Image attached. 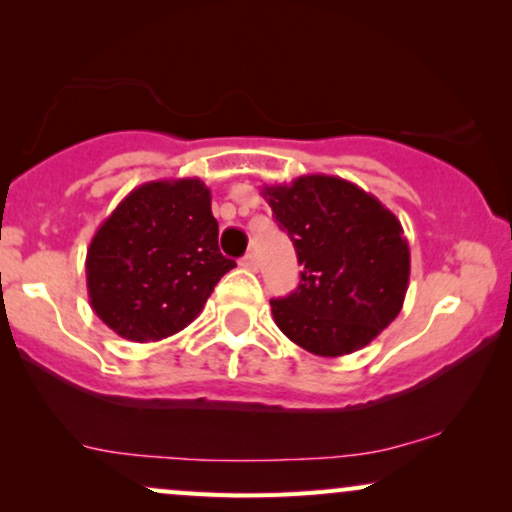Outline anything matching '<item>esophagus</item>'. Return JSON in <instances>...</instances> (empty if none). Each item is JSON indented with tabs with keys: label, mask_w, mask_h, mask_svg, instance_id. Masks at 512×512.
Listing matches in <instances>:
<instances>
[{
	"label": "esophagus",
	"mask_w": 512,
	"mask_h": 512,
	"mask_svg": "<svg viewBox=\"0 0 512 512\" xmlns=\"http://www.w3.org/2000/svg\"><path fill=\"white\" fill-rule=\"evenodd\" d=\"M242 268H247V270H256L258 268V261H256V256L254 254H247L242 258Z\"/></svg>",
	"instance_id": "1"
}]
</instances>
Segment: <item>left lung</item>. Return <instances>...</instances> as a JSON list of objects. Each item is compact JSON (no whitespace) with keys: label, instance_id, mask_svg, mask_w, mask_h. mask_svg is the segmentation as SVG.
<instances>
[{"label":"left lung","instance_id":"left-lung-1","mask_svg":"<svg viewBox=\"0 0 512 512\" xmlns=\"http://www.w3.org/2000/svg\"><path fill=\"white\" fill-rule=\"evenodd\" d=\"M261 195L303 265L298 289L270 300L279 331L331 359L373 342L398 317L408 291L401 221L375 195L328 174L263 186Z\"/></svg>","mask_w":512,"mask_h":512}]
</instances>
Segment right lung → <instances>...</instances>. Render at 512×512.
Wrapping results in <instances>:
<instances>
[{
	"instance_id": "right-lung-1",
	"label": "right lung",
	"mask_w": 512,
	"mask_h": 512,
	"mask_svg": "<svg viewBox=\"0 0 512 512\" xmlns=\"http://www.w3.org/2000/svg\"><path fill=\"white\" fill-rule=\"evenodd\" d=\"M233 268L219 251L209 188L200 179L149 181L90 240V307L121 338L156 342L184 331Z\"/></svg>"
}]
</instances>
